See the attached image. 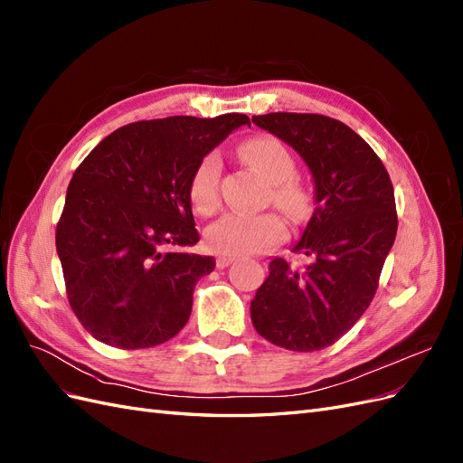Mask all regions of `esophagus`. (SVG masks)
Returning <instances> with one entry per match:
<instances>
[{
  "label": "esophagus",
  "mask_w": 463,
  "mask_h": 463,
  "mask_svg": "<svg viewBox=\"0 0 463 463\" xmlns=\"http://www.w3.org/2000/svg\"><path fill=\"white\" fill-rule=\"evenodd\" d=\"M233 260H235V257H226V255H222V257H218V259H216V266H218V269H226V266H230Z\"/></svg>",
  "instance_id": "1"
}]
</instances>
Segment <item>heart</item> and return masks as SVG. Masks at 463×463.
<instances>
[{"label":"heart","instance_id":"b5f03b06","mask_svg":"<svg viewBox=\"0 0 463 463\" xmlns=\"http://www.w3.org/2000/svg\"><path fill=\"white\" fill-rule=\"evenodd\" d=\"M240 156L270 184L272 203L291 218H301L309 210L307 189L293 177L296 162L282 141L270 135L250 137L240 146ZM189 199L201 214H213L220 204V160L208 154L189 181ZM286 237V226L276 214L228 213L210 223L206 245L226 257L253 255L272 249Z\"/></svg>","mask_w":463,"mask_h":463}]
</instances>
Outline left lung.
<instances>
[{
    "mask_svg": "<svg viewBox=\"0 0 463 463\" xmlns=\"http://www.w3.org/2000/svg\"><path fill=\"white\" fill-rule=\"evenodd\" d=\"M253 123L303 158L317 206L293 245L311 262L299 270L272 259L250 320L274 345L318 352L338 342L374 298L398 232L394 187L374 150L338 119L276 111Z\"/></svg>",
    "mask_w": 463,
    "mask_h": 463,
    "instance_id": "left-lung-1",
    "label": "left lung"
}]
</instances>
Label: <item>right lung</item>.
Listing matches in <instances>:
<instances>
[{"instance_id":"obj_1","label":"right lung","mask_w":463,"mask_h":463,"mask_svg":"<svg viewBox=\"0 0 463 463\" xmlns=\"http://www.w3.org/2000/svg\"><path fill=\"white\" fill-rule=\"evenodd\" d=\"M241 125L243 114L129 123L75 170L55 247L69 305L98 342L145 349L187 325L194 286L216 266L185 250L199 241L189 181Z\"/></svg>"}]
</instances>
